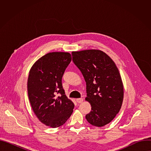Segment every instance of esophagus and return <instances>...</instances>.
<instances>
[{
    "mask_svg": "<svg viewBox=\"0 0 151 151\" xmlns=\"http://www.w3.org/2000/svg\"><path fill=\"white\" fill-rule=\"evenodd\" d=\"M76 101L79 103H81L83 101V99L82 98H79V99H76Z\"/></svg>",
    "mask_w": 151,
    "mask_h": 151,
    "instance_id": "34e87169",
    "label": "esophagus"
}]
</instances>
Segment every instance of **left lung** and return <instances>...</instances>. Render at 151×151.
Masks as SVG:
<instances>
[{
    "instance_id": "8db88e82",
    "label": "left lung",
    "mask_w": 151,
    "mask_h": 151,
    "mask_svg": "<svg viewBox=\"0 0 151 151\" xmlns=\"http://www.w3.org/2000/svg\"><path fill=\"white\" fill-rule=\"evenodd\" d=\"M72 55L86 82L85 100L91 106L86 119L96 127L109 124L119 112L124 98L123 84L116 66L100 50L73 51Z\"/></svg>"
}]
</instances>
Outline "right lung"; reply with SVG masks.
<instances>
[{"instance_id":"obj_1","label":"right lung","mask_w":151,"mask_h":151,"mask_svg":"<svg viewBox=\"0 0 151 151\" xmlns=\"http://www.w3.org/2000/svg\"><path fill=\"white\" fill-rule=\"evenodd\" d=\"M71 60L69 52H50L37 60L29 72L27 92L32 109L41 122L52 128L65 123L75 106L61 82Z\"/></svg>"}]
</instances>
